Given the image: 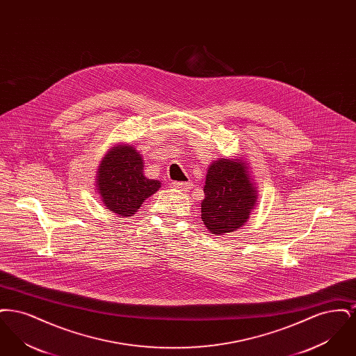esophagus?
Here are the masks:
<instances>
[{"label": "esophagus", "instance_id": "esophagus-1", "mask_svg": "<svg viewBox=\"0 0 356 356\" xmlns=\"http://www.w3.org/2000/svg\"><path fill=\"white\" fill-rule=\"evenodd\" d=\"M172 188L175 189V191H177V192H183V193H186L189 191V188L191 186L186 184V183H172Z\"/></svg>", "mask_w": 356, "mask_h": 356}]
</instances>
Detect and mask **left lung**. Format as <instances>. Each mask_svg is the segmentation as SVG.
Returning <instances> with one entry per match:
<instances>
[{
	"mask_svg": "<svg viewBox=\"0 0 356 356\" xmlns=\"http://www.w3.org/2000/svg\"><path fill=\"white\" fill-rule=\"evenodd\" d=\"M257 204V188L250 163L236 159H218L207 170L202 220L213 235L235 232L243 227Z\"/></svg>",
	"mask_w": 356,
	"mask_h": 356,
	"instance_id": "8db88e82",
	"label": "left lung"
}]
</instances>
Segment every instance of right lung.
I'll return each instance as SVG.
<instances>
[{"label":"right lung","instance_id":"right-lung-1","mask_svg":"<svg viewBox=\"0 0 356 356\" xmlns=\"http://www.w3.org/2000/svg\"><path fill=\"white\" fill-rule=\"evenodd\" d=\"M161 183L144 175L143 154L129 144L112 147L104 154L96 176V191L105 209L119 218L134 216L159 191Z\"/></svg>","mask_w":356,"mask_h":356}]
</instances>
